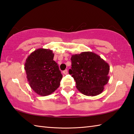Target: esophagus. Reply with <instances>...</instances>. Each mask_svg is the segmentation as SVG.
Listing matches in <instances>:
<instances>
[{
    "label": "esophagus",
    "mask_w": 134,
    "mask_h": 134,
    "mask_svg": "<svg viewBox=\"0 0 134 134\" xmlns=\"http://www.w3.org/2000/svg\"><path fill=\"white\" fill-rule=\"evenodd\" d=\"M63 72L64 74L66 75V74H67V73H68V70H65L64 71H63Z\"/></svg>",
    "instance_id": "esophagus-1"
}]
</instances>
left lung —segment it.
<instances>
[{
    "label": "left lung",
    "mask_w": 134,
    "mask_h": 134,
    "mask_svg": "<svg viewBox=\"0 0 134 134\" xmlns=\"http://www.w3.org/2000/svg\"><path fill=\"white\" fill-rule=\"evenodd\" d=\"M71 60L72 67L69 74L74 79L77 89L87 96L101 94L109 79L108 63L92 52L72 55Z\"/></svg>",
    "instance_id": "left-lung-1"
}]
</instances>
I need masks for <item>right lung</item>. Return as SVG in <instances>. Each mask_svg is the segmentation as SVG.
<instances>
[{
  "instance_id": "obj_1",
  "label": "right lung",
  "mask_w": 134,
  "mask_h": 134,
  "mask_svg": "<svg viewBox=\"0 0 134 134\" xmlns=\"http://www.w3.org/2000/svg\"><path fill=\"white\" fill-rule=\"evenodd\" d=\"M53 57L52 51L39 48L26 60L24 69L27 81L34 92L40 96L49 95L60 86L63 75Z\"/></svg>"
}]
</instances>
